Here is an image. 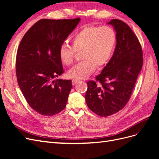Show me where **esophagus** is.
Returning a JSON list of instances; mask_svg holds the SVG:
<instances>
[{
    "label": "esophagus",
    "instance_id": "obj_1",
    "mask_svg": "<svg viewBox=\"0 0 159 159\" xmlns=\"http://www.w3.org/2000/svg\"><path fill=\"white\" fill-rule=\"evenodd\" d=\"M78 81H79L77 80H72L71 82H72V84H73V85H75L77 83H78Z\"/></svg>",
    "mask_w": 159,
    "mask_h": 159
}]
</instances>
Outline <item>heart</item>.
Instances as JSON below:
<instances>
[{"instance_id":"1","label":"heart","mask_w":159,"mask_h":159,"mask_svg":"<svg viewBox=\"0 0 159 159\" xmlns=\"http://www.w3.org/2000/svg\"><path fill=\"white\" fill-rule=\"evenodd\" d=\"M72 47L62 44L58 50L63 64L74 63L76 52L81 53L83 61L69 70L68 76L74 79H86L95 71L102 68L111 57L117 42V35L110 26H89L76 33L71 40Z\"/></svg>"}]
</instances>
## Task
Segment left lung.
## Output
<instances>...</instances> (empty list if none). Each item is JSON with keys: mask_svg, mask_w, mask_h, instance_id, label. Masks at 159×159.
<instances>
[{"mask_svg": "<svg viewBox=\"0 0 159 159\" xmlns=\"http://www.w3.org/2000/svg\"><path fill=\"white\" fill-rule=\"evenodd\" d=\"M108 24L116 31V47L95 81L87 83L85 94L89 109L101 117L110 116L125 106L143 63L141 44L131 28L118 19H113Z\"/></svg>", "mask_w": 159, "mask_h": 159, "instance_id": "8db88e82", "label": "left lung"}]
</instances>
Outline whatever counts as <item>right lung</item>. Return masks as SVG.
<instances>
[{
    "instance_id": "add662e5",
    "label": "right lung",
    "mask_w": 159,
    "mask_h": 159,
    "mask_svg": "<svg viewBox=\"0 0 159 159\" xmlns=\"http://www.w3.org/2000/svg\"><path fill=\"white\" fill-rule=\"evenodd\" d=\"M80 20L42 19L26 32L19 44L18 84L28 103L40 115L52 116L66 106L72 84L71 80H54L64 73L58 50Z\"/></svg>"
}]
</instances>
